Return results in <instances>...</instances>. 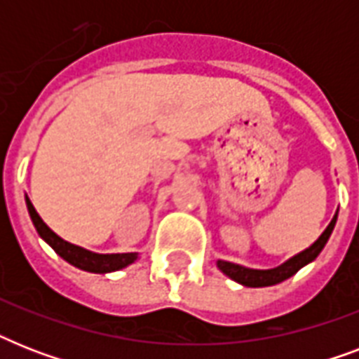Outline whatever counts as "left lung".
<instances>
[{
  "instance_id": "1",
  "label": "left lung",
  "mask_w": 359,
  "mask_h": 359,
  "mask_svg": "<svg viewBox=\"0 0 359 359\" xmlns=\"http://www.w3.org/2000/svg\"><path fill=\"white\" fill-rule=\"evenodd\" d=\"M335 222H337V212L332 218L330 225L324 229V233L318 236L315 242H313L307 250H304L298 255L290 257L289 261H285L283 264H279L276 268H270V270H255V268H245L240 266V264H235V262L229 261H216L218 268L222 272L231 278L236 283L244 285V287H272V285H278L285 279L292 278L300 268L307 266L309 262H313L318 257V253L324 250V245L328 242L330 235L335 227Z\"/></svg>"
}]
</instances>
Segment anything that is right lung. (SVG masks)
Wrapping results in <instances>:
<instances>
[{"instance_id":"obj_1","label":"right lung","mask_w":359,"mask_h":359,"mask_svg":"<svg viewBox=\"0 0 359 359\" xmlns=\"http://www.w3.org/2000/svg\"><path fill=\"white\" fill-rule=\"evenodd\" d=\"M25 205H27L31 222L35 225L39 236H41V238L44 240L61 259H65V261L69 262V264H72V266L80 268L83 272H117V270H123V268L134 264V262L140 259V253H95V251H89L86 250V248H80V245L70 244V242H67V240H63L61 236L55 235V233L42 222V218L39 216V212H36L35 207H33V203L29 201V197L27 196H25Z\"/></svg>"}]
</instances>
